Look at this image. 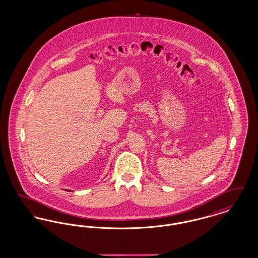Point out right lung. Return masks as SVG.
I'll use <instances>...</instances> for the list:
<instances>
[{
    "mask_svg": "<svg viewBox=\"0 0 258 258\" xmlns=\"http://www.w3.org/2000/svg\"><path fill=\"white\" fill-rule=\"evenodd\" d=\"M69 191H70V190H69Z\"/></svg>",
    "mask_w": 258,
    "mask_h": 258,
    "instance_id": "1",
    "label": "right lung"
}]
</instances>
